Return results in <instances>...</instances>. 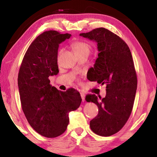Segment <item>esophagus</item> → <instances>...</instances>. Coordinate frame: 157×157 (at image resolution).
<instances>
[{
  "label": "esophagus",
  "instance_id": "esophagus-1",
  "mask_svg": "<svg viewBox=\"0 0 157 157\" xmlns=\"http://www.w3.org/2000/svg\"><path fill=\"white\" fill-rule=\"evenodd\" d=\"M80 95H81V97L82 99V101L84 102L85 101V94L84 92H80Z\"/></svg>",
  "mask_w": 157,
  "mask_h": 157
}]
</instances>
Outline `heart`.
<instances>
[{
    "label": "heart",
    "mask_w": 157,
    "mask_h": 157,
    "mask_svg": "<svg viewBox=\"0 0 157 157\" xmlns=\"http://www.w3.org/2000/svg\"><path fill=\"white\" fill-rule=\"evenodd\" d=\"M73 48L76 55H80L83 53H89L90 46L86 42L77 41L73 43Z\"/></svg>",
    "instance_id": "b5f03b06"
}]
</instances>
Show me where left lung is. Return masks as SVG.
Here are the masks:
<instances>
[{"mask_svg": "<svg viewBox=\"0 0 157 157\" xmlns=\"http://www.w3.org/2000/svg\"><path fill=\"white\" fill-rule=\"evenodd\" d=\"M79 36L95 41L99 52L88 79L106 85L105 98L95 94L86 96V101L98 107V114L91 120L90 126L96 134L112 136L124 126L134 106L137 75L132 53L121 38L104 28Z\"/></svg>", "mask_w": 157, "mask_h": 157, "instance_id": "obj_1", "label": "left lung"}]
</instances>
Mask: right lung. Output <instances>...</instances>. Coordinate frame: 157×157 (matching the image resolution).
Returning <instances> with one entry per match:
<instances>
[{"instance_id": "right-lung-1", "label": "right lung", "mask_w": 157, "mask_h": 157, "mask_svg": "<svg viewBox=\"0 0 157 157\" xmlns=\"http://www.w3.org/2000/svg\"><path fill=\"white\" fill-rule=\"evenodd\" d=\"M70 36L55 30L43 32L29 46L19 68L22 110L32 128L46 138L57 137L65 132L69 113L79 108L82 102L79 92L58 90L48 79L59 73V44Z\"/></svg>"}]
</instances>
